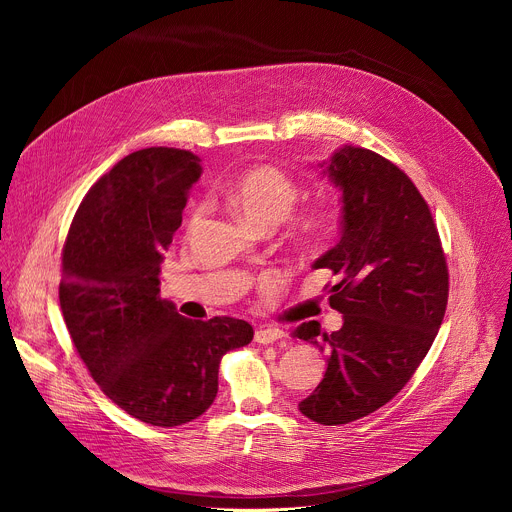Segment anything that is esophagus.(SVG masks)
I'll use <instances>...</instances> for the list:
<instances>
[{"instance_id": "1", "label": "esophagus", "mask_w": 512, "mask_h": 512, "mask_svg": "<svg viewBox=\"0 0 512 512\" xmlns=\"http://www.w3.org/2000/svg\"><path fill=\"white\" fill-rule=\"evenodd\" d=\"M285 336V332L283 330H279V328H273V326H263V328H259L257 332H255V340L259 342V344H273V342H277V340H281Z\"/></svg>"}]
</instances>
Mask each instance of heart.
Instances as JSON below:
<instances>
[{"label":"heart","instance_id":"heart-1","mask_svg":"<svg viewBox=\"0 0 512 512\" xmlns=\"http://www.w3.org/2000/svg\"><path fill=\"white\" fill-rule=\"evenodd\" d=\"M223 194L229 204H233L247 221L259 229H273L283 218L294 210L300 200V182L287 170L263 164L253 166L239 176H235ZM210 212V202H194L188 210L186 233H196ZM336 225V210L332 206H316L296 216L289 227L291 237L304 245H316L326 239Z\"/></svg>","mask_w":512,"mask_h":512}]
</instances>
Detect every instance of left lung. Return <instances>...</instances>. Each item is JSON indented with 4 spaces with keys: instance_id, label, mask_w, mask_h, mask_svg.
I'll use <instances>...</instances> for the list:
<instances>
[{
    "instance_id": "obj_1",
    "label": "left lung",
    "mask_w": 512,
    "mask_h": 512,
    "mask_svg": "<svg viewBox=\"0 0 512 512\" xmlns=\"http://www.w3.org/2000/svg\"><path fill=\"white\" fill-rule=\"evenodd\" d=\"M342 190V237L314 267L330 269L340 330L304 322L296 338L328 348V369L300 411L342 425L389 403L413 377L442 326L450 273L440 233L411 178L364 148H342L326 166Z\"/></svg>"
}]
</instances>
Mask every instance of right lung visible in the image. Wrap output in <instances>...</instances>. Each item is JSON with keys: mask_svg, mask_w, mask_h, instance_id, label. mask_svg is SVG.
Returning a JSON list of instances; mask_svg holds the SVG:
<instances>
[{"mask_svg": "<svg viewBox=\"0 0 512 512\" xmlns=\"http://www.w3.org/2000/svg\"><path fill=\"white\" fill-rule=\"evenodd\" d=\"M198 162L176 148L125 156L85 194L62 247L58 300L72 344L115 405L158 427L200 417L221 358L253 340L245 320H190L160 298L162 253Z\"/></svg>", "mask_w": 512, "mask_h": 512, "instance_id": "1", "label": "right lung"}]
</instances>
